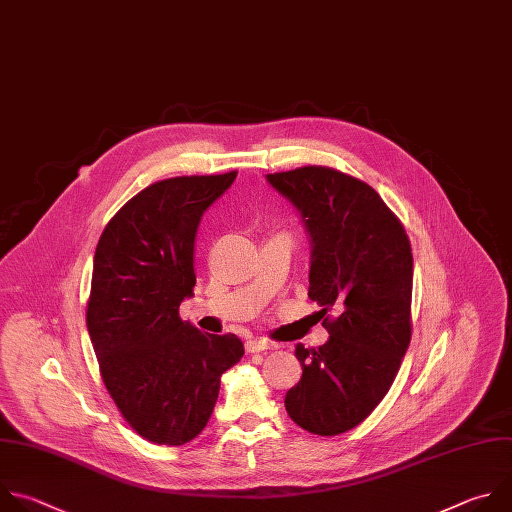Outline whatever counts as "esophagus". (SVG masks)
Segmentation results:
<instances>
[{"label":"esophagus","instance_id":"34e87169","mask_svg":"<svg viewBox=\"0 0 512 512\" xmlns=\"http://www.w3.org/2000/svg\"><path fill=\"white\" fill-rule=\"evenodd\" d=\"M266 349H272V345L266 339L246 341V353H260V351H266Z\"/></svg>","mask_w":512,"mask_h":512}]
</instances>
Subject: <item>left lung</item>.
I'll list each match as a JSON object with an SVG mask.
<instances>
[{"instance_id": "8db88e82", "label": "left lung", "mask_w": 512, "mask_h": 512, "mask_svg": "<svg viewBox=\"0 0 512 512\" xmlns=\"http://www.w3.org/2000/svg\"><path fill=\"white\" fill-rule=\"evenodd\" d=\"M311 236L309 298L329 341L296 345L300 381L284 397L294 424L317 436L359 426L389 391L412 339L414 256L397 216L361 179L309 165L266 175Z\"/></svg>"}]
</instances>
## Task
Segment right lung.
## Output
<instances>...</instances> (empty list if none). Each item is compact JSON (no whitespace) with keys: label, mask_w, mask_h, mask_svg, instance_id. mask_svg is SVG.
<instances>
[{"label":"right lung","mask_w":512,"mask_h":512,"mask_svg":"<svg viewBox=\"0 0 512 512\" xmlns=\"http://www.w3.org/2000/svg\"><path fill=\"white\" fill-rule=\"evenodd\" d=\"M236 171L157 181L115 214L92 266L86 327L100 377L129 426L161 446L191 442L208 426L220 377L244 345L181 321L193 294L199 220Z\"/></svg>","instance_id":"obj_1"}]
</instances>
